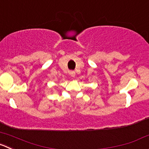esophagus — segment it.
<instances>
[{
	"mask_svg": "<svg viewBox=\"0 0 149 149\" xmlns=\"http://www.w3.org/2000/svg\"><path fill=\"white\" fill-rule=\"evenodd\" d=\"M69 74H70L72 77H75V76H76V73H75V71H73V70L69 71Z\"/></svg>",
	"mask_w": 149,
	"mask_h": 149,
	"instance_id": "obj_1",
	"label": "esophagus"
}]
</instances>
